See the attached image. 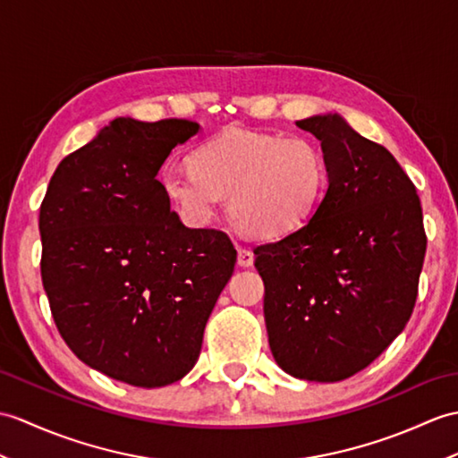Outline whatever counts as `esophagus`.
<instances>
[{
  "label": "esophagus",
  "mask_w": 458,
  "mask_h": 458,
  "mask_svg": "<svg viewBox=\"0 0 458 458\" xmlns=\"http://www.w3.org/2000/svg\"><path fill=\"white\" fill-rule=\"evenodd\" d=\"M238 265L240 267H251L253 265V251L248 248H238Z\"/></svg>",
  "instance_id": "obj_1"
}]
</instances>
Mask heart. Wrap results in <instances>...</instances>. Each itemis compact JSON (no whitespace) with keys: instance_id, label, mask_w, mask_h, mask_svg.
Returning a JSON list of instances; mask_svg holds the SVG:
<instances>
[{"instance_id":"1","label":"heart","mask_w":458,"mask_h":458,"mask_svg":"<svg viewBox=\"0 0 458 458\" xmlns=\"http://www.w3.org/2000/svg\"><path fill=\"white\" fill-rule=\"evenodd\" d=\"M165 195L193 225H205L228 197L230 216L251 236L299 228L320 200L327 164L310 138L230 129L193 154V167L162 169Z\"/></svg>"}]
</instances>
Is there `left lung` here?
I'll return each mask as SVG.
<instances>
[{"label":"left lung","instance_id":"8db88e82","mask_svg":"<svg viewBox=\"0 0 458 458\" xmlns=\"http://www.w3.org/2000/svg\"><path fill=\"white\" fill-rule=\"evenodd\" d=\"M327 164L312 218L253 250L269 347L291 377L337 382L369 367L406 327L425 238L416 187L385 146L339 114L296 121Z\"/></svg>","mask_w":458,"mask_h":458}]
</instances>
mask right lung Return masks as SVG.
<instances>
[{"label":"right lung","mask_w":458,"mask_h":458,"mask_svg":"<svg viewBox=\"0 0 458 458\" xmlns=\"http://www.w3.org/2000/svg\"><path fill=\"white\" fill-rule=\"evenodd\" d=\"M199 129L119 116L62 159L40 205V275L60 335L132 386H167L195 367L236 265L226 233L187 228L156 179Z\"/></svg>","instance_id":"obj_1"}]
</instances>
